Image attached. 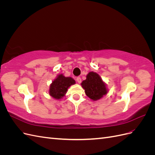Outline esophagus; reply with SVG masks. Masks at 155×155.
Instances as JSON below:
<instances>
[{"mask_svg": "<svg viewBox=\"0 0 155 155\" xmlns=\"http://www.w3.org/2000/svg\"><path fill=\"white\" fill-rule=\"evenodd\" d=\"M76 80H77V81H78L79 83H80L81 82V79L80 77H77Z\"/></svg>", "mask_w": 155, "mask_h": 155, "instance_id": "34e87169", "label": "esophagus"}]
</instances>
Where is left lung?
I'll use <instances>...</instances> for the list:
<instances>
[{"label": "left lung", "mask_w": 155, "mask_h": 155, "mask_svg": "<svg viewBox=\"0 0 155 155\" xmlns=\"http://www.w3.org/2000/svg\"><path fill=\"white\" fill-rule=\"evenodd\" d=\"M86 95L93 100H100L107 93L105 84L97 73L91 72L81 83Z\"/></svg>", "instance_id": "8db88e82"}]
</instances>
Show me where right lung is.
<instances>
[{
	"mask_svg": "<svg viewBox=\"0 0 155 155\" xmlns=\"http://www.w3.org/2000/svg\"><path fill=\"white\" fill-rule=\"evenodd\" d=\"M75 83V80L72 78H66L63 74H60L50 85V95L55 99H61L67 93L68 88Z\"/></svg>",
	"mask_w": 155,
	"mask_h": 155,
	"instance_id": "right-lung-1",
	"label": "right lung"
}]
</instances>
